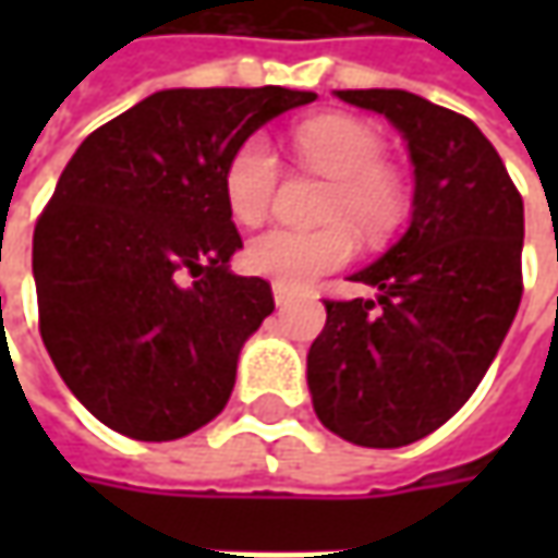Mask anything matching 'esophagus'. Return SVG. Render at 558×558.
<instances>
[{"instance_id": "1", "label": "esophagus", "mask_w": 558, "mask_h": 558, "mask_svg": "<svg viewBox=\"0 0 558 558\" xmlns=\"http://www.w3.org/2000/svg\"><path fill=\"white\" fill-rule=\"evenodd\" d=\"M298 298V291L291 289V286H282V282H272V301H276V307H286Z\"/></svg>"}]
</instances>
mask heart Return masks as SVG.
Here are the masks:
<instances>
[{
    "label": "heart",
    "mask_w": 558,
    "mask_h": 558,
    "mask_svg": "<svg viewBox=\"0 0 558 558\" xmlns=\"http://www.w3.org/2000/svg\"><path fill=\"white\" fill-rule=\"evenodd\" d=\"M298 151L335 177L326 217L351 220L360 232H385L400 217V189L385 170V142L366 123L341 114L316 118L294 133ZM279 183V158L267 140H247L226 163V204L239 223L267 214ZM354 235L341 223L319 229L269 226L245 247V264L282 286H307L319 272L348 264Z\"/></svg>",
    "instance_id": "1"
}]
</instances>
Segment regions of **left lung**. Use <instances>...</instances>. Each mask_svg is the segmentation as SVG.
I'll list each match as a JSON object with an SVG mask.
<instances>
[{
	"label": "left lung",
	"mask_w": 558,
	"mask_h": 558,
	"mask_svg": "<svg viewBox=\"0 0 558 558\" xmlns=\"http://www.w3.org/2000/svg\"><path fill=\"white\" fill-rule=\"evenodd\" d=\"M391 120L413 163V217L351 279L375 298L326 301L307 354L319 422L360 447L432 435L478 388L522 301L525 207L497 148L407 89H335Z\"/></svg>",
	"instance_id": "8db88e82"
}]
</instances>
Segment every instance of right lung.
Masks as SVG:
<instances>
[{
    "label": "right lung",
    "instance_id": "add662e5",
    "mask_svg": "<svg viewBox=\"0 0 558 558\" xmlns=\"http://www.w3.org/2000/svg\"><path fill=\"white\" fill-rule=\"evenodd\" d=\"M316 93L161 89L98 126L33 229L39 332L54 369L108 428L177 440L226 407L245 341L272 313L242 247L226 163Z\"/></svg>",
    "mask_w": 558,
    "mask_h": 558
}]
</instances>
